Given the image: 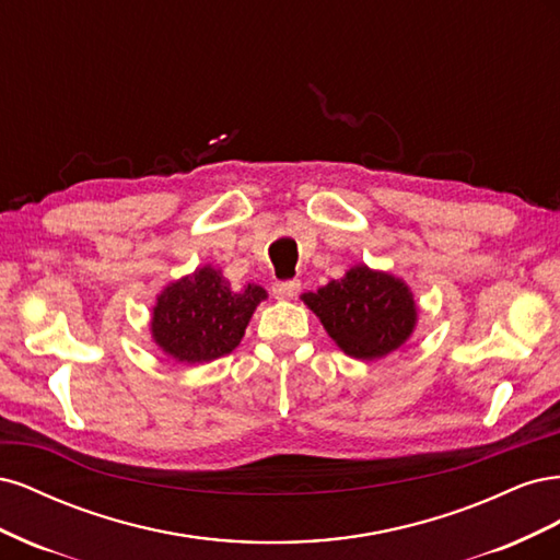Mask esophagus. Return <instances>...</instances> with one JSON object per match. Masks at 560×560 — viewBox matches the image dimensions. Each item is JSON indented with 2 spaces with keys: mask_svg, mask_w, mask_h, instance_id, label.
<instances>
[{
  "mask_svg": "<svg viewBox=\"0 0 560 560\" xmlns=\"http://www.w3.org/2000/svg\"><path fill=\"white\" fill-rule=\"evenodd\" d=\"M301 290L299 280H284V282H276L273 284V296L276 299H294Z\"/></svg>",
  "mask_w": 560,
  "mask_h": 560,
  "instance_id": "esophagus-1",
  "label": "esophagus"
}]
</instances>
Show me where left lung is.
Wrapping results in <instances>:
<instances>
[{"label":"left lung","mask_w":560,"mask_h":560,"mask_svg":"<svg viewBox=\"0 0 560 560\" xmlns=\"http://www.w3.org/2000/svg\"><path fill=\"white\" fill-rule=\"evenodd\" d=\"M301 299L319 317L334 343L362 362L381 360L401 348L418 319L406 282L364 264Z\"/></svg>","instance_id":"left-lung-1"}]
</instances>
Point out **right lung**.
I'll list each match as a JSON object with an SVG mask.
<instances>
[{
    "instance_id": "right-lung-1",
    "label": "right lung",
    "mask_w": 560,
    "mask_h": 560,
    "mask_svg": "<svg viewBox=\"0 0 560 560\" xmlns=\"http://www.w3.org/2000/svg\"><path fill=\"white\" fill-rule=\"evenodd\" d=\"M266 296L264 287L254 282L233 290L222 270L208 264L159 294L151 336L175 362H212L243 341L252 313Z\"/></svg>"
}]
</instances>
